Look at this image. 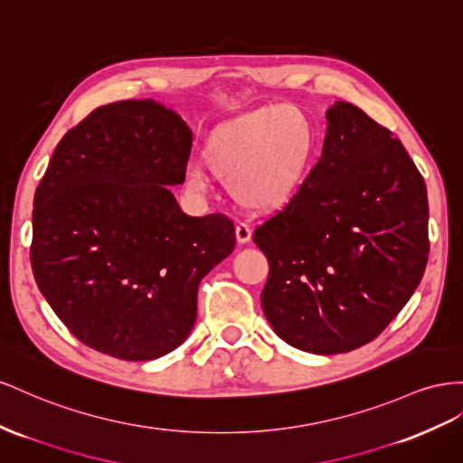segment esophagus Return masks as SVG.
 Masks as SVG:
<instances>
[{"mask_svg":"<svg viewBox=\"0 0 463 463\" xmlns=\"http://www.w3.org/2000/svg\"><path fill=\"white\" fill-rule=\"evenodd\" d=\"M235 240L240 245H245V243L251 241V230H249L247 223H241V222L237 223V226H235Z\"/></svg>","mask_w":463,"mask_h":463,"instance_id":"34e87169","label":"esophagus"}]
</instances>
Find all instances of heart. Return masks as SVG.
<instances>
[{"label": "heart", "instance_id": "1", "mask_svg": "<svg viewBox=\"0 0 463 463\" xmlns=\"http://www.w3.org/2000/svg\"><path fill=\"white\" fill-rule=\"evenodd\" d=\"M203 156L237 204L277 212L306 186L317 156V130L302 109L267 105L216 127ZM186 175L198 189L208 184L203 165L193 164Z\"/></svg>", "mask_w": 463, "mask_h": 463}]
</instances>
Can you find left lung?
I'll return each instance as SVG.
<instances>
[{"label": "left lung", "instance_id": "8db88e82", "mask_svg": "<svg viewBox=\"0 0 463 463\" xmlns=\"http://www.w3.org/2000/svg\"><path fill=\"white\" fill-rule=\"evenodd\" d=\"M317 165L294 201L255 230L269 260L262 311L314 354L370 343L403 309L429 260V201L413 159L358 107L327 109Z\"/></svg>", "mask_w": 463, "mask_h": 463}]
</instances>
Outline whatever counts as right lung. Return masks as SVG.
Instances as JSON below:
<instances>
[{
	"mask_svg": "<svg viewBox=\"0 0 463 463\" xmlns=\"http://www.w3.org/2000/svg\"><path fill=\"white\" fill-rule=\"evenodd\" d=\"M193 132L154 99L95 109L56 146L34 193L31 265L70 333L120 360L175 351L196 321L198 284L235 247L222 214L186 216Z\"/></svg>",
	"mask_w": 463,
	"mask_h": 463,
	"instance_id": "right-lung-1",
	"label": "right lung"
}]
</instances>
